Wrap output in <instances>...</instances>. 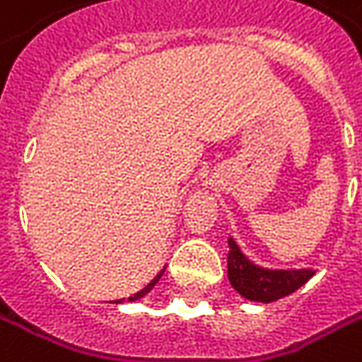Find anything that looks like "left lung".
<instances>
[{
    "mask_svg": "<svg viewBox=\"0 0 362 362\" xmlns=\"http://www.w3.org/2000/svg\"><path fill=\"white\" fill-rule=\"evenodd\" d=\"M228 281L232 288L255 303H274L298 291L315 276L313 268H264L246 258L234 238H228Z\"/></svg>",
    "mask_w": 362,
    "mask_h": 362,
    "instance_id": "8db88e82",
    "label": "left lung"
}]
</instances>
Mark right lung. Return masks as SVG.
<instances>
[{
    "instance_id": "obj_1",
    "label": "right lung",
    "mask_w": 362,
    "mask_h": 362,
    "mask_svg": "<svg viewBox=\"0 0 362 362\" xmlns=\"http://www.w3.org/2000/svg\"><path fill=\"white\" fill-rule=\"evenodd\" d=\"M164 270H166V267L162 268V270L158 272L156 276H154L152 281H150V282H148V284H146V286H144V288H142V291H140V293H136V294H134V296H130V298H128V303H134V300H140V298H144L146 294L150 293V291H152V288L156 286V282L160 281V279H162V274H164ZM119 303H124V298H119V300H116V305H119Z\"/></svg>"
}]
</instances>
